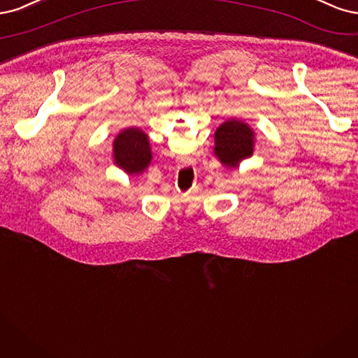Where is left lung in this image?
Returning a JSON list of instances; mask_svg holds the SVG:
<instances>
[{
	"label": "left lung",
	"instance_id": "8db88e82",
	"mask_svg": "<svg viewBox=\"0 0 358 358\" xmlns=\"http://www.w3.org/2000/svg\"><path fill=\"white\" fill-rule=\"evenodd\" d=\"M255 132L239 120H227L215 131L214 152L220 162L234 168L242 159L250 157L255 147Z\"/></svg>",
	"mask_w": 358,
	"mask_h": 358
}]
</instances>
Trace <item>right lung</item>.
Wrapping results in <instances>:
<instances>
[{
    "label": "right lung",
    "mask_w": 358,
    "mask_h": 358,
    "mask_svg": "<svg viewBox=\"0 0 358 358\" xmlns=\"http://www.w3.org/2000/svg\"><path fill=\"white\" fill-rule=\"evenodd\" d=\"M114 160L128 174L144 171L152 160L147 135L136 128L120 132L114 140Z\"/></svg>",
    "instance_id": "obj_1"
}]
</instances>
